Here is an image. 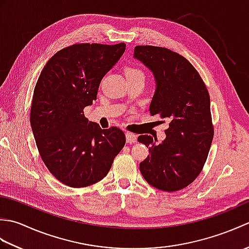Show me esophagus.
Returning <instances> with one entry per match:
<instances>
[{"label":"esophagus","mask_w":249,"mask_h":249,"mask_svg":"<svg viewBox=\"0 0 249 249\" xmlns=\"http://www.w3.org/2000/svg\"><path fill=\"white\" fill-rule=\"evenodd\" d=\"M126 141H127V143H136L137 136L131 133H126Z\"/></svg>","instance_id":"34e87169"}]
</instances>
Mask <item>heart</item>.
Returning <instances> with one entry per match:
<instances>
[{"mask_svg":"<svg viewBox=\"0 0 249 249\" xmlns=\"http://www.w3.org/2000/svg\"><path fill=\"white\" fill-rule=\"evenodd\" d=\"M125 75L127 79H133V78H138V77L144 78L143 72H142L139 68H136L133 66H128L125 68Z\"/></svg>","mask_w":249,"mask_h":249,"instance_id":"obj_1","label":"heart"}]
</instances>
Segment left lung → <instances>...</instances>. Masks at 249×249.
<instances>
[{"mask_svg":"<svg viewBox=\"0 0 249 249\" xmlns=\"http://www.w3.org/2000/svg\"><path fill=\"white\" fill-rule=\"evenodd\" d=\"M134 57L155 78L150 113L170 120L160 144L151 136L138 137L150 152L140 162V171L153 187L177 192L195 181L208 158L214 136L210 95L199 72L177 52L137 46Z\"/></svg>","mask_w":249,"mask_h":249,"instance_id":"obj_1","label":"left lung"}]
</instances>
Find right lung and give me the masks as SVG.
<instances>
[{
    "label": "right lung",
    "instance_id": "1",
    "mask_svg": "<svg viewBox=\"0 0 249 249\" xmlns=\"http://www.w3.org/2000/svg\"><path fill=\"white\" fill-rule=\"evenodd\" d=\"M125 48L123 43L67 47L47 62L36 82L30 121L37 149L48 170L67 186L99 182L125 145L120 128L102 129L83 113Z\"/></svg>",
    "mask_w": 249,
    "mask_h": 249
}]
</instances>
